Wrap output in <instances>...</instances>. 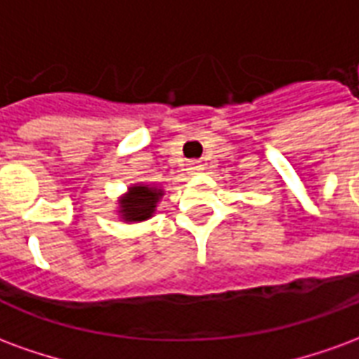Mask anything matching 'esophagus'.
Returning a JSON list of instances; mask_svg holds the SVG:
<instances>
[{"label": "esophagus", "instance_id": "1", "mask_svg": "<svg viewBox=\"0 0 359 359\" xmlns=\"http://www.w3.org/2000/svg\"><path fill=\"white\" fill-rule=\"evenodd\" d=\"M188 171H190V172H200V171H203L202 161H190V163H188Z\"/></svg>", "mask_w": 359, "mask_h": 359}]
</instances>
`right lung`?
<instances>
[{
    "mask_svg": "<svg viewBox=\"0 0 359 359\" xmlns=\"http://www.w3.org/2000/svg\"><path fill=\"white\" fill-rule=\"evenodd\" d=\"M163 190L149 184H134L128 188L125 196L118 200V213L121 219L128 223H140L154 215L157 202L161 200Z\"/></svg>",
    "mask_w": 359,
    "mask_h": 359,
    "instance_id": "1",
    "label": "right lung"
}]
</instances>
